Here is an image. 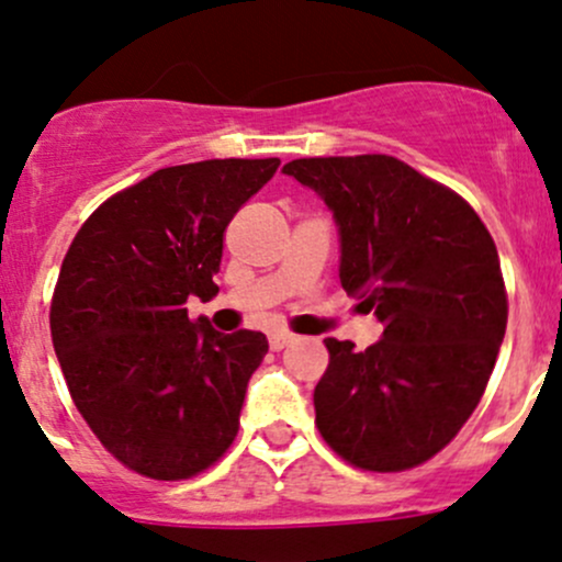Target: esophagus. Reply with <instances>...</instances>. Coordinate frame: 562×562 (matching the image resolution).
I'll use <instances>...</instances> for the list:
<instances>
[{"instance_id":"esophagus-1","label":"esophagus","mask_w":562,"mask_h":562,"mask_svg":"<svg viewBox=\"0 0 562 562\" xmlns=\"http://www.w3.org/2000/svg\"><path fill=\"white\" fill-rule=\"evenodd\" d=\"M293 333H285V330H280V333H271L269 336V347H271V351H280V349H285L288 344H293Z\"/></svg>"}]
</instances>
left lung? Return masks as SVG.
I'll return each mask as SVG.
<instances>
[{"label":"left lung","instance_id":"obj_1","mask_svg":"<svg viewBox=\"0 0 562 562\" xmlns=\"http://www.w3.org/2000/svg\"><path fill=\"white\" fill-rule=\"evenodd\" d=\"M341 232V285L384 325L366 351L325 338L319 435L366 472L440 453L477 408L507 330V288L474 207L390 154L293 159Z\"/></svg>","mask_w":562,"mask_h":562}]
</instances>
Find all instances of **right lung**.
Here are the masks:
<instances>
[{"instance_id": "obj_1", "label": "right lung", "mask_w": 562, "mask_h": 562, "mask_svg": "<svg viewBox=\"0 0 562 562\" xmlns=\"http://www.w3.org/2000/svg\"><path fill=\"white\" fill-rule=\"evenodd\" d=\"M277 168H162L98 205L66 250L50 304L60 371L92 435L144 477H194L237 437L267 336L191 323L187 299L218 293L226 226Z\"/></svg>"}]
</instances>
